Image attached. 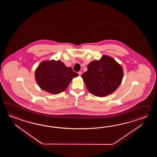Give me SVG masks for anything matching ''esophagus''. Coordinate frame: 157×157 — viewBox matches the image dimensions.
<instances>
[{
    "label": "esophagus",
    "mask_w": 157,
    "mask_h": 157,
    "mask_svg": "<svg viewBox=\"0 0 157 157\" xmlns=\"http://www.w3.org/2000/svg\"><path fill=\"white\" fill-rule=\"evenodd\" d=\"M78 75H79V76H81V75H82V72H81V71H79V72H78Z\"/></svg>",
    "instance_id": "esophagus-1"
}]
</instances>
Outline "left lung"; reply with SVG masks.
<instances>
[{
  "instance_id": "1",
  "label": "left lung",
  "mask_w": 157,
  "mask_h": 157,
  "mask_svg": "<svg viewBox=\"0 0 157 157\" xmlns=\"http://www.w3.org/2000/svg\"><path fill=\"white\" fill-rule=\"evenodd\" d=\"M81 77L89 92L95 96L103 97L113 93L120 86L124 71L113 58L103 56L100 60L91 62Z\"/></svg>"
}]
</instances>
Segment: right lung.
<instances>
[{
	"label": "right lung",
	"instance_id": "add662e5",
	"mask_svg": "<svg viewBox=\"0 0 157 157\" xmlns=\"http://www.w3.org/2000/svg\"><path fill=\"white\" fill-rule=\"evenodd\" d=\"M78 76L59 60L44 61L35 71V79L40 88L54 94L66 90L73 78Z\"/></svg>",
	"mask_w": 157,
	"mask_h": 157
}]
</instances>
